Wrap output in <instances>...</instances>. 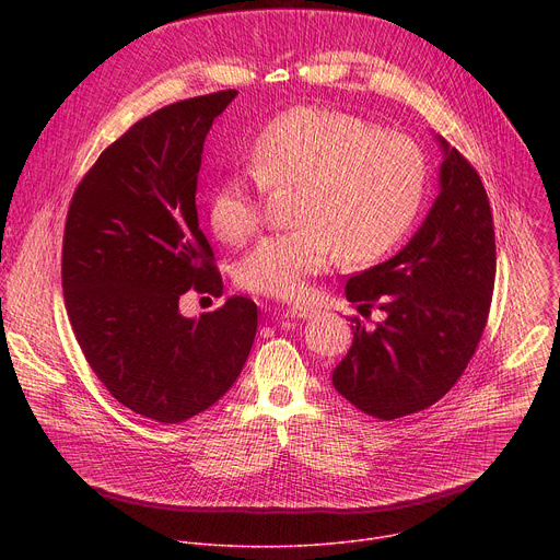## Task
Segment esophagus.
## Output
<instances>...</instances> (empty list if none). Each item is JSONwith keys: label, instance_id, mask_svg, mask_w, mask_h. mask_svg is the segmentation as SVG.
I'll return each instance as SVG.
<instances>
[{"label": "esophagus", "instance_id": "34e87169", "mask_svg": "<svg viewBox=\"0 0 560 560\" xmlns=\"http://www.w3.org/2000/svg\"><path fill=\"white\" fill-rule=\"evenodd\" d=\"M314 312L316 310L312 305H301V303H292V305L285 307V316H290V318H307Z\"/></svg>", "mask_w": 560, "mask_h": 560}]
</instances>
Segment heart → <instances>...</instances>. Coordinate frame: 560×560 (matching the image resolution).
Returning <instances> with one entry per match:
<instances>
[{
  "instance_id": "obj_1",
  "label": "heart",
  "mask_w": 560,
  "mask_h": 560,
  "mask_svg": "<svg viewBox=\"0 0 560 560\" xmlns=\"http://www.w3.org/2000/svg\"><path fill=\"white\" fill-rule=\"evenodd\" d=\"M253 173L232 171L208 195L212 230L244 244L261 219V186L296 188L290 232L270 234L236 264V283L301 299L335 255L348 266L385 257L419 217L428 188L421 148L352 115L292 108L250 148Z\"/></svg>"
}]
</instances>
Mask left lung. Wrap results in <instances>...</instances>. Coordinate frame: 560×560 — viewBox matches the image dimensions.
<instances>
[{
  "label": "left lung",
  "instance_id": "8db88e82",
  "mask_svg": "<svg viewBox=\"0 0 560 560\" xmlns=\"http://www.w3.org/2000/svg\"><path fill=\"white\" fill-rule=\"evenodd\" d=\"M441 145L439 195L410 242L346 283L359 307L378 305L374 328L352 318V346L335 389L361 412L392 421L434 406L458 381L486 330L497 275L488 192L467 159Z\"/></svg>",
  "mask_w": 560,
  "mask_h": 560
}]
</instances>
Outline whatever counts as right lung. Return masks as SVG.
<instances>
[{
  "label": "right lung",
  "mask_w": 560,
  "mask_h": 560,
  "mask_svg": "<svg viewBox=\"0 0 560 560\" xmlns=\"http://www.w3.org/2000/svg\"><path fill=\"white\" fill-rule=\"evenodd\" d=\"M234 97L221 91L143 117L100 154L68 208L61 288L74 337L117 401L156 423L214 406L257 335L246 296L201 316L179 310L190 288L223 292L195 192L206 135Z\"/></svg>",
  "instance_id": "obj_1"
}]
</instances>
